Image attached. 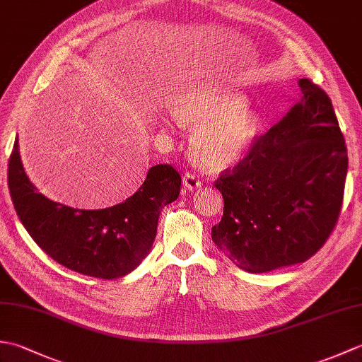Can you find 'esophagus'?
<instances>
[{
	"label": "esophagus",
	"instance_id": "34e87169",
	"mask_svg": "<svg viewBox=\"0 0 362 362\" xmlns=\"http://www.w3.org/2000/svg\"><path fill=\"white\" fill-rule=\"evenodd\" d=\"M183 183H185V187L188 189H191V191L202 185V182L197 177V174L196 173H191V171L185 173V175H183Z\"/></svg>",
	"mask_w": 362,
	"mask_h": 362
}]
</instances>
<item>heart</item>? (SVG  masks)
Returning <instances> with one entry per match:
<instances>
[{
	"instance_id": "heart-1",
	"label": "heart",
	"mask_w": 362,
	"mask_h": 362,
	"mask_svg": "<svg viewBox=\"0 0 362 362\" xmlns=\"http://www.w3.org/2000/svg\"><path fill=\"white\" fill-rule=\"evenodd\" d=\"M169 109L182 124H199L191 138V149L199 165L209 171L238 163L261 129L259 118L247 109L243 95L216 86L182 90L169 99Z\"/></svg>"
}]
</instances>
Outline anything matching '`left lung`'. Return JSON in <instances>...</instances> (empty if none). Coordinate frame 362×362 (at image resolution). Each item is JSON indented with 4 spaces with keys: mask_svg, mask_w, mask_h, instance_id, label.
Masks as SVG:
<instances>
[{
    "mask_svg": "<svg viewBox=\"0 0 362 362\" xmlns=\"http://www.w3.org/2000/svg\"><path fill=\"white\" fill-rule=\"evenodd\" d=\"M298 86L302 101L214 182L224 214L213 241L252 274L310 259L339 219L347 146L332 99L310 79Z\"/></svg>",
    "mask_w": 362,
    "mask_h": 362,
    "instance_id": "1",
    "label": "left lung"
}]
</instances>
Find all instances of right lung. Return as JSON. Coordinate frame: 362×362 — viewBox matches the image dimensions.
Returning <instances> with one entry per match:
<instances>
[{
  "label": "right lung",
  "instance_id": "obj_1",
  "mask_svg": "<svg viewBox=\"0 0 362 362\" xmlns=\"http://www.w3.org/2000/svg\"><path fill=\"white\" fill-rule=\"evenodd\" d=\"M7 180L21 224L46 255L82 275L117 280L148 257L160 211L179 197L182 177L171 165H156L136 193L122 204L104 210H76L38 193L23 169L15 140Z\"/></svg>",
  "mask_w": 362,
  "mask_h": 362
}]
</instances>
